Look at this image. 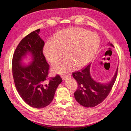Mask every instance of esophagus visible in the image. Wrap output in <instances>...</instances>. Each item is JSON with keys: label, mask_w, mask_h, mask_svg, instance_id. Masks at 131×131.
Instances as JSON below:
<instances>
[{"label": "esophagus", "mask_w": 131, "mask_h": 131, "mask_svg": "<svg viewBox=\"0 0 131 131\" xmlns=\"http://www.w3.org/2000/svg\"><path fill=\"white\" fill-rule=\"evenodd\" d=\"M70 77H71V75L70 74H67L66 75H63V76L62 77V79H63V80H65V79H66L67 78H69Z\"/></svg>", "instance_id": "1"}]
</instances>
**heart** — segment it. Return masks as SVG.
Here are the masks:
<instances>
[{"mask_svg":"<svg viewBox=\"0 0 131 131\" xmlns=\"http://www.w3.org/2000/svg\"><path fill=\"white\" fill-rule=\"evenodd\" d=\"M100 46L97 35L88 30L73 27L61 30L54 38L48 40L43 49L44 54L50 63L63 60L52 67L56 74H65L73 70L75 66L81 68L88 65L97 52Z\"/></svg>","mask_w":131,"mask_h":131,"instance_id":"b5f03b06","label":"heart"}]
</instances>
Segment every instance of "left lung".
<instances>
[{"mask_svg":"<svg viewBox=\"0 0 131 131\" xmlns=\"http://www.w3.org/2000/svg\"><path fill=\"white\" fill-rule=\"evenodd\" d=\"M108 44L114 46L110 42ZM90 64L80 70L72 73L78 83V88L74 92L75 100L80 105L92 108L98 105L108 96L116 80L118 68L113 80L107 84H101L94 81L90 74Z\"/></svg>","mask_w":131,"mask_h":131,"instance_id":"1","label":"left lung"}]
</instances>
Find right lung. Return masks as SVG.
Here are the masks:
<instances>
[{
	"label": "right lung",
	"instance_id": "1",
	"mask_svg": "<svg viewBox=\"0 0 131 131\" xmlns=\"http://www.w3.org/2000/svg\"><path fill=\"white\" fill-rule=\"evenodd\" d=\"M40 29L28 34L19 42L14 52L12 72L16 88L26 103L40 109L49 105L53 100L57 87L62 79L57 74L49 78L50 65L43 53L45 43L39 35ZM28 52L34 61L28 66L20 63Z\"/></svg>",
	"mask_w": 131,
	"mask_h": 131
}]
</instances>
